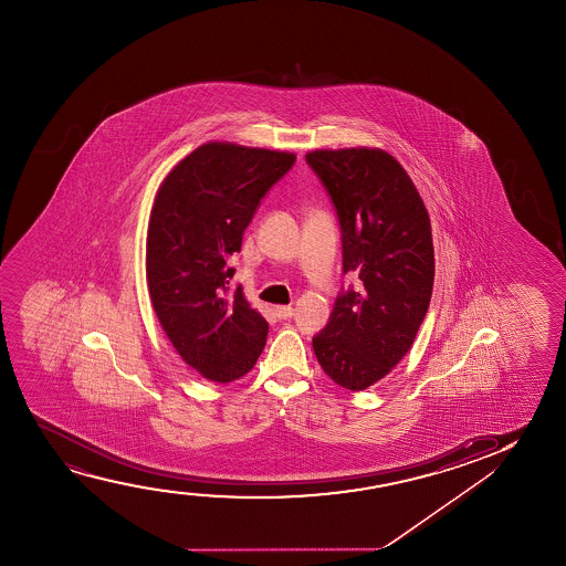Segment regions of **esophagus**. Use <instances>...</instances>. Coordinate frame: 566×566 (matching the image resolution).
Returning a JSON list of instances; mask_svg holds the SVG:
<instances>
[{
  "mask_svg": "<svg viewBox=\"0 0 566 566\" xmlns=\"http://www.w3.org/2000/svg\"><path fill=\"white\" fill-rule=\"evenodd\" d=\"M274 313H276V317L279 318H290L294 315V310H292L290 305H276Z\"/></svg>",
  "mask_w": 566,
  "mask_h": 566,
  "instance_id": "1",
  "label": "esophagus"
}]
</instances>
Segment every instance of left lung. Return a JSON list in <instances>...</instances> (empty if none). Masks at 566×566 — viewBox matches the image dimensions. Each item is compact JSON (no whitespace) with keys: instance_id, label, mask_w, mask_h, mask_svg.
I'll use <instances>...</instances> for the list:
<instances>
[{"instance_id":"left-lung-1","label":"left lung","mask_w":566,"mask_h":566,"mask_svg":"<svg viewBox=\"0 0 566 566\" xmlns=\"http://www.w3.org/2000/svg\"><path fill=\"white\" fill-rule=\"evenodd\" d=\"M305 160L338 212L344 272L361 280L336 297L313 349L336 385L357 392L400 364L426 318L434 279L431 220L410 176L382 148H323Z\"/></svg>"}]
</instances>
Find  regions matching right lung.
<instances>
[{
	"label": "right lung",
	"mask_w": 566,
	"mask_h": 566,
	"mask_svg": "<svg viewBox=\"0 0 566 566\" xmlns=\"http://www.w3.org/2000/svg\"><path fill=\"white\" fill-rule=\"evenodd\" d=\"M294 153L210 140L171 168L156 191L147 232V286L158 323L179 357L212 382L248 375L269 323L230 290L228 261L266 191Z\"/></svg>",
	"instance_id": "1"
}]
</instances>
